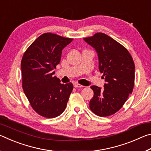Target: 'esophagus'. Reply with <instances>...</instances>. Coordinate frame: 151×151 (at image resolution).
Returning <instances> with one entry per match:
<instances>
[{
  "label": "esophagus",
  "mask_w": 151,
  "mask_h": 151,
  "mask_svg": "<svg viewBox=\"0 0 151 151\" xmlns=\"http://www.w3.org/2000/svg\"><path fill=\"white\" fill-rule=\"evenodd\" d=\"M74 86H75V88H83V87H84V86L81 85H79V84H77V83L75 84V85H74Z\"/></svg>",
  "instance_id": "1"
}]
</instances>
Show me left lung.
<instances>
[{
	"label": "left lung",
	"mask_w": 151,
	"mask_h": 151,
	"mask_svg": "<svg viewBox=\"0 0 151 151\" xmlns=\"http://www.w3.org/2000/svg\"><path fill=\"white\" fill-rule=\"evenodd\" d=\"M84 40L98 55L99 69L105 80L104 88L92 85L94 96L89 106L99 116L113 114L121 109L132 93L134 83V64L126 48L104 33H96Z\"/></svg>",
	"instance_id": "1"
}]
</instances>
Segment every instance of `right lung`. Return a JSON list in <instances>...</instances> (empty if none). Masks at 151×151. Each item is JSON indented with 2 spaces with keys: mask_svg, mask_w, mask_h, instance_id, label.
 <instances>
[{
  "mask_svg": "<svg viewBox=\"0 0 151 151\" xmlns=\"http://www.w3.org/2000/svg\"><path fill=\"white\" fill-rule=\"evenodd\" d=\"M73 39L47 32L37 38L24 52L21 61L22 88L32 109L46 118H55L66 109L73 89L54 76L62 50Z\"/></svg>",
  "mask_w": 151,
  "mask_h": 151,
  "instance_id": "1",
  "label": "right lung"
}]
</instances>
